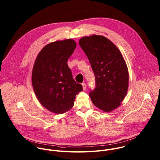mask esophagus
Listing matches in <instances>:
<instances>
[{
  "label": "esophagus",
  "instance_id": "1",
  "mask_svg": "<svg viewBox=\"0 0 160 160\" xmlns=\"http://www.w3.org/2000/svg\"><path fill=\"white\" fill-rule=\"evenodd\" d=\"M82 85V87H83V90H85L86 89V84L85 83H83Z\"/></svg>",
  "mask_w": 160,
  "mask_h": 160
}]
</instances>
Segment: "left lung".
Returning a JSON list of instances; mask_svg holds the SVG:
<instances>
[{"label":"left lung","mask_w":160,"mask_h":160,"mask_svg":"<svg viewBox=\"0 0 160 160\" xmlns=\"http://www.w3.org/2000/svg\"><path fill=\"white\" fill-rule=\"evenodd\" d=\"M95 77V88L89 93L93 103L110 112L121 105L128 88L129 75L126 62L117 46L102 35L80 39Z\"/></svg>","instance_id":"1"}]
</instances>
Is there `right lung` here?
<instances>
[{
	"label": "right lung",
	"instance_id": "obj_1",
	"mask_svg": "<svg viewBox=\"0 0 160 160\" xmlns=\"http://www.w3.org/2000/svg\"><path fill=\"white\" fill-rule=\"evenodd\" d=\"M76 46L72 39L50 43L39 52L33 65L32 83L35 95L45 108L54 113L70 110L75 96L83 90L67 65Z\"/></svg>",
	"mask_w": 160,
	"mask_h": 160
}]
</instances>
